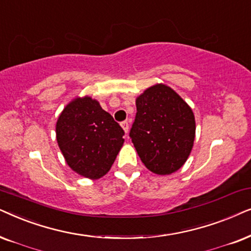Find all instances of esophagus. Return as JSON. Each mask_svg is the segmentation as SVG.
Wrapping results in <instances>:
<instances>
[{
  "label": "esophagus",
  "instance_id": "obj_1",
  "mask_svg": "<svg viewBox=\"0 0 251 251\" xmlns=\"http://www.w3.org/2000/svg\"><path fill=\"white\" fill-rule=\"evenodd\" d=\"M122 127L124 129V132H125L126 134H127L128 131H129V124H128V122H123L122 123Z\"/></svg>",
  "mask_w": 251,
  "mask_h": 251
}]
</instances>
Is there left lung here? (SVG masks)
Wrapping results in <instances>:
<instances>
[{"mask_svg":"<svg viewBox=\"0 0 251 251\" xmlns=\"http://www.w3.org/2000/svg\"><path fill=\"white\" fill-rule=\"evenodd\" d=\"M129 136L149 171L171 175L185 164L195 140V116L178 93L164 83L147 88L135 100Z\"/></svg>","mask_w":251,"mask_h":251,"instance_id":"1","label":"left lung"}]
</instances>
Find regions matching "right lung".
Here are the masks:
<instances>
[{
	"instance_id": "add662e5",
	"label": "right lung",
	"mask_w": 251,
	"mask_h": 251,
	"mask_svg": "<svg viewBox=\"0 0 251 251\" xmlns=\"http://www.w3.org/2000/svg\"><path fill=\"white\" fill-rule=\"evenodd\" d=\"M124 131L91 96L69 102L56 123V139L73 171L96 180L109 172L124 145Z\"/></svg>"
}]
</instances>
